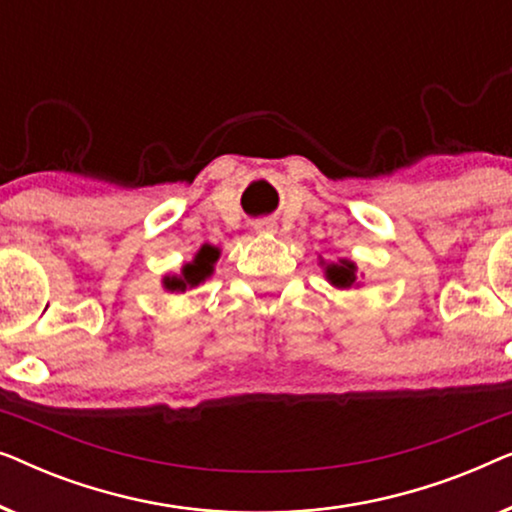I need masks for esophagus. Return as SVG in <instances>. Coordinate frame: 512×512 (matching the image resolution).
Instances as JSON below:
<instances>
[{
	"mask_svg": "<svg viewBox=\"0 0 512 512\" xmlns=\"http://www.w3.org/2000/svg\"><path fill=\"white\" fill-rule=\"evenodd\" d=\"M254 230H256V233H275L277 223L272 219H261V221L254 223Z\"/></svg>",
	"mask_w": 512,
	"mask_h": 512,
	"instance_id": "obj_1",
	"label": "esophagus"
}]
</instances>
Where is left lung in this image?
I'll use <instances>...</instances> for the list:
<instances>
[{
  "label": "left lung",
  "instance_id": "8db88e82",
  "mask_svg": "<svg viewBox=\"0 0 512 512\" xmlns=\"http://www.w3.org/2000/svg\"><path fill=\"white\" fill-rule=\"evenodd\" d=\"M326 279L338 289H352V286H359V279H356V263L342 258L340 263H328L326 268Z\"/></svg>",
  "mask_w": 512,
  "mask_h": 512
}]
</instances>
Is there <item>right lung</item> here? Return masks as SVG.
Returning <instances> with one entry per match:
<instances>
[{
	"instance_id": "1",
	"label": "right lung",
	"mask_w": 512,
	"mask_h": 512,
	"mask_svg": "<svg viewBox=\"0 0 512 512\" xmlns=\"http://www.w3.org/2000/svg\"><path fill=\"white\" fill-rule=\"evenodd\" d=\"M219 254L221 251L212 247V244H202L193 261L186 263L184 268H181V275H167L163 279V286L172 293L174 291L184 293L186 289H193V286L202 284L207 277H212L214 263L219 261Z\"/></svg>"
}]
</instances>
